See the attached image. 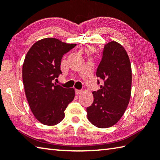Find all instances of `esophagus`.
Masks as SVG:
<instances>
[{"label": "esophagus", "instance_id": "obj_1", "mask_svg": "<svg viewBox=\"0 0 160 160\" xmlns=\"http://www.w3.org/2000/svg\"><path fill=\"white\" fill-rule=\"evenodd\" d=\"M82 92V90H75V93L77 95H80V94Z\"/></svg>", "mask_w": 160, "mask_h": 160}]
</instances>
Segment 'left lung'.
<instances>
[{
    "mask_svg": "<svg viewBox=\"0 0 160 160\" xmlns=\"http://www.w3.org/2000/svg\"><path fill=\"white\" fill-rule=\"evenodd\" d=\"M96 76L103 80V84L98 90L92 92L94 101L87 108L88 119L98 128H108L120 120L131 95L130 58L118 42L112 41L104 46Z\"/></svg>",
    "mask_w": 160,
    "mask_h": 160,
    "instance_id": "1",
    "label": "left lung"
}]
</instances>
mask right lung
<instances>
[{
    "mask_svg": "<svg viewBox=\"0 0 160 160\" xmlns=\"http://www.w3.org/2000/svg\"><path fill=\"white\" fill-rule=\"evenodd\" d=\"M75 45L52 38H44L32 45L25 58L22 82L25 95L32 114L43 125L60 122L75 98L73 88H64L53 80L62 74L63 55Z\"/></svg>",
    "mask_w": 160,
    "mask_h": 160,
    "instance_id": "add662e5",
    "label": "right lung"
}]
</instances>
